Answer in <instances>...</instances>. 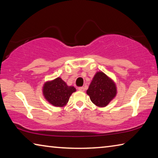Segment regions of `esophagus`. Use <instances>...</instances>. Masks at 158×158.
<instances>
[{
	"label": "esophagus",
	"instance_id": "34e87169",
	"mask_svg": "<svg viewBox=\"0 0 158 158\" xmlns=\"http://www.w3.org/2000/svg\"><path fill=\"white\" fill-rule=\"evenodd\" d=\"M78 90H79V91H84L85 89H84V87H79Z\"/></svg>",
	"mask_w": 158,
	"mask_h": 158
}]
</instances>
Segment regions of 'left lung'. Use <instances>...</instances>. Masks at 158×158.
Here are the masks:
<instances>
[{
  "label": "left lung",
  "mask_w": 158,
  "mask_h": 158,
  "mask_svg": "<svg viewBox=\"0 0 158 158\" xmlns=\"http://www.w3.org/2000/svg\"><path fill=\"white\" fill-rule=\"evenodd\" d=\"M87 94L95 105L106 106L116 95L114 82L102 72H98L93 77L87 90Z\"/></svg>",
  "instance_id": "8db88e82"
}]
</instances>
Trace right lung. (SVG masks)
Returning <instances> with one entry per match:
<instances>
[{
  "instance_id": "obj_1",
  "label": "right lung",
  "mask_w": 158,
  "mask_h": 158,
  "mask_svg": "<svg viewBox=\"0 0 158 158\" xmlns=\"http://www.w3.org/2000/svg\"><path fill=\"white\" fill-rule=\"evenodd\" d=\"M74 86H68L60 77L46 82L43 87V95L46 100L55 106H65L72 93L75 92Z\"/></svg>"
}]
</instances>
